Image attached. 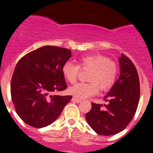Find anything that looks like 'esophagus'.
Wrapping results in <instances>:
<instances>
[{"instance_id":"obj_1","label":"esophagus","mask_w":153,"mask_h":153,"mask_svg":"<svg viewBox=\"0 0 153 153\" xmlns=\"http://www.w3.org/2000/svg\"><path fill=\"white\" fill-rule=\"evenodd\" d=\"M72 100L74 101V102H80L81 101H82L80 99H78V98H76V97H73Z\"/></svg>"}]
</instances>
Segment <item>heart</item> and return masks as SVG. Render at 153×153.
<instances>
[{"label":"heart","mask_w":153,"mask_h":153,"mask_svg":"<svg viewBox=\"0 0 153 153\" xmlns=\"http://www.w3.org/2000/svg\"><path fill=\"white\" fill-rule=\"evenodd\" d=\"M80 68L90 69L87 76L88 83H79L69 89L70 94L79 98H87L99 93L106 91L114 84L117 75V64L113 60L101 54L83 56L79 59V66L67 61L63 65L62 73L70 83L77 80Z\"/></svg>","instance_id":"b5f03b06"}]
</instances>
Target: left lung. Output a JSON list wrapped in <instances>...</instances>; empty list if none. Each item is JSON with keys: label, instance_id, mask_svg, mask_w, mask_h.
Segmentation results:
<instances>
[{"label": "left lung", "instance_id": "8db88e82", "mask_svg": "<svg viewBox=\"0 0 153 153\" xmlns=\"http://www.w3.org/2000/svg\"><path fill=\"white\" fill-rule=\"evenodd\" d=\"M120 76L104 97L107 103L91 102L86 114L92 129L102 136H113L123 130L134 117L140 101V78L132 60L122 53L119 58Z\"/></svg>", "mask_w": 153, "mask_h": 153}]
</instances>
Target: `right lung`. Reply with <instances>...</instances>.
<instances>
[{
	"instance_id": "1",
	"label": "right lung",
	"mask_w": 153,
	"mask_h": 153,
	"mask_svg": "<svg viewBox=\"0 0 153 153\" xmlns=\"http://www.w3.org/2000/svg\"><path fill=\"white\" fill-rule=\"evenodd\" d=\"M67 48L44 46L20 59L13 70L10 95L17 115L27 125L42 128L60 116L71 96L51 95L67 88L62 67L71 56Z\"/></svg>"
}]
</instances>
